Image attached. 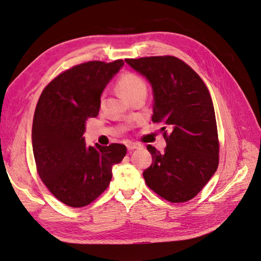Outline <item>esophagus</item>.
<instances>
[{"label": "esophagus", "instance_id": "obj_1", "mask_svg": "<svg viewBox=\"0 0 261 261\" xmlns=\"http://www.w3.org/2000/svg\"><path fill=\"white\" fill-rule=\"evenodd\" d=\"M139 148H141L140 144H137V143H128L127 144V149L129 150V151H132V150H135V149H139Z\"/></svg>", "mask_w": 261, "mask_h": 261}]
</instances>
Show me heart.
I'll return each instance as SVG.
<instances>
[{
	"label": "heart",
	"instance_id": "obj_1",
	"mask_svg": "<svg viewBox=\"0 0 261 261\" xmlns=\"http://www.w3.org/2000/svg\"><path fill=\"white\" fill-rule=\"evenodd\" d=\"M117 88L128 100L147 93V84L144 78L132 72L125 73L118 78Z\"/></svg>",
	"mask_w": 261,
	"mask_h": 261
}]
</instances>
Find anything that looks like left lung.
Wrapping results in <instances>:
<instances>
[{"mask_svg":"<svg viewBox=\"0 0 261 261\" xmlns=\"http://www.w3.org/2000/svg\"><path fill=\"white\" fill-rule=\"evenodd\" d=\"M125 62L151 84L152 122L164 125V151L147 146L152 164L143 173L146 184L170 202L191 200L219 165L216 113L207 86L191 66L172 55Z\"/></svg>","mask_w":261,"mask_h":261,"instance_id":"obj_1","label":"left lung"}]
</instances>
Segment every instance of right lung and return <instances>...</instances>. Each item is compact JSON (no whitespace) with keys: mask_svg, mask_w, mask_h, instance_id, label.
<instances>
[{"mask_svg":"<svg viewBox=\"0 0 261 261\" xmlns=\"http://www.w3.org/2000/svg\"><path fill=\"white\" fill-rule=\"evenodd\" d=\"M124 65L89 61L59 74L45 86L33 122L37 172L51 194L66 206H88L108 188L112 167L127 149L122 144L87 146L86 122L98 116L105 87Z\"/></svg>","mask_w":261,"mask_h":261,"instance_id":"add662e5","label":"right lung"}]
</instances>
